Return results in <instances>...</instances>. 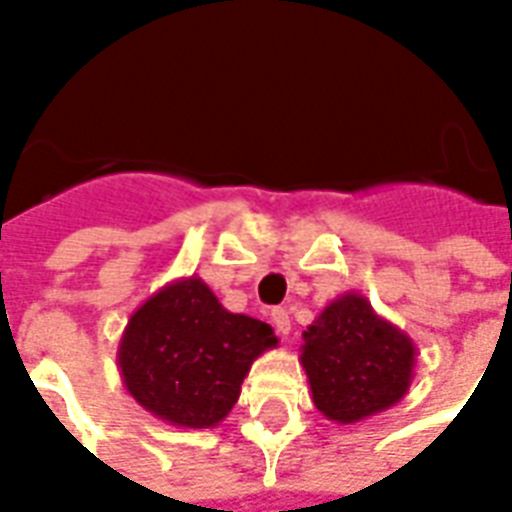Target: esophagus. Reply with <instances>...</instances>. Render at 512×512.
<instances>
[{
  "instance_id": "1",
  "label": "esophagus",
  "mask_w": 512,
  "mask_h": 512,
  "mask_svg": "<svg viewBox=\"0 0 512 512\" xmlns=\"http://www.w3.org/2000/svg\"><path fill=\"white\" fill-rule=\"evenodd\" d=\"M271 323H274V329H277L279 337H288V334H290V315H288V310H282V307H277V310H271Z\"/></svg>"
}]
</instances>
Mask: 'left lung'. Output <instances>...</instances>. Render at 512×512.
Wrapping results in <instances>:
<instances>
[{"label": "left lung", "instance_id": "8db88e82", "mask_svg": "<svg viewBox=\"0 0 512 512\" xmlns=\"http://www.w3.org/2000/svg\"><path fill=\"white\" fill-rule=\"evenodd\" d=\"M417 345L362 293H343L307 326L301 367L323 417L354 425L406 397Z\"/></svg>", "mask_w": 512, "mask_h": 512}]
</instances>
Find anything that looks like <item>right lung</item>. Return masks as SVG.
<instances>
[{"instance_id":"1","label":"right lung","mask_w":512,"mask_h":512,"mask_svg":"<svg viewBox=\"0 0 512 512\" xmlns=\"http://www.w3.org/2000/svg\"><path fill=\"white\" fill-rule=\"evenodd\" d=\"M268 323L224 310L200 277H180L128 318L117 367L128 395L178 428H216L249 367L277 348Z\"/></svg>"}]
</instances>
